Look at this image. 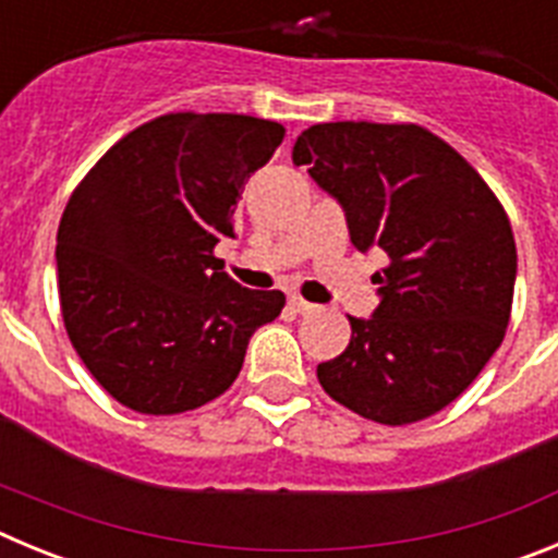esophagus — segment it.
I'll list each match as a JSON object with an SVG mask.
<instances>
[{"mask_svg":"<svg viewBox=\"0 0 558 558\" xmlns=\"http://www.w3.org/2000/svg\"><path fill=\"white\" fill-rule=\"evenodd\" d=\"M290 307L295 310V313H302V315H307V313H315V310H318V304H313V302H307V299H302V295L299 293H290Z\"/></svg>","mask_w":558,"mask_h":558,"instance_id":"34e87169","label":"esophagus"}]
</instances>
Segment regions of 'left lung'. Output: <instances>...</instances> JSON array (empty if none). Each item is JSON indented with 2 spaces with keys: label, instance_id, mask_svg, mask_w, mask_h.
I'll list each match as a JSON object with an SVG mask.
<instances>
[{
  "label": "left lung",
  "instance_id": "left-lung-1",
  "mask_svg": "<svg viewBox=\"0 0 558 558\" xmlns=\"http://www.w3.org/2000/svg\"><path fill=\"white\" fill-rule=\"evenodd\" d=\"M295 165L347 215L357 251L383 248L379 304L318 363L324 391L379 425L447 408L509 327L517 279L511 223L475 167L422 125L322 122L295 140Z\"/></svg>",
  "mask_w": 558,
  "mask_h": 558
}]
</instances>
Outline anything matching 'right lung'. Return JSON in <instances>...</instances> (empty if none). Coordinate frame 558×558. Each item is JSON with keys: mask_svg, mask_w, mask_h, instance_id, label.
<instances>
[{"mask_svg": "<svg viewBox=\"0 0 558 558\" xmlns=\"http://www.w3.org/2000/svg\"><path fill=\"white\" fill-rule=\"evenodd\" d=\"M282 140L279 122L245 113H165L72 192L56 248L63 324L131 411L172 416L220 397L251 335L282 313V290L240 288L215 256L245 181Z\"/></svg>", "mask_w": 558, "mask_h": 558, "instance_id": "obj_1", "label": "right lung"}]
</instances>
